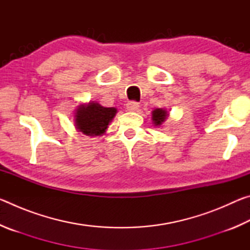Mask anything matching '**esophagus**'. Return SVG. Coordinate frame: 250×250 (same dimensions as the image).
<instances>
[{"label":"esophagus","mask_w":250,"mask_h":250,"mask_svg":"<svg viewBox=\"0 0 250 250\" xmlns=\"http://www.w3.org/2000/svg\"><path fill=\"white\" fill-rule=\"evenodd\" d=\"M139 107H140V105H139L138 103H134V101H129V103L126 104V109H128L129 111H137Z\"/></svg>","instance_id":"obj_1"}]
</instances>
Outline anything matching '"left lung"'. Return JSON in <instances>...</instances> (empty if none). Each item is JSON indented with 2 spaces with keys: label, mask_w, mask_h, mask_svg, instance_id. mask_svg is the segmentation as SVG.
Wrapping results in <instances>:
<instances>
[{
  "label": "left lung",
  "mask_w": 250,
  "mask_h": 250,
  "mask_svg": "<svg viewBox=\"0 0 250 250\" xmlns=\"http://www.w3.org/2000/svg\"><path fill=\"white\" fill-rule=\"evenodd\" d=\"M167 109H163V108H156L154 109L153 111H152V124L154 125V126L156 128H160L161 125H162L166 120L167 119Z\"/></svg>",
  "instance_id": "8db88e82"
}]
</instances>
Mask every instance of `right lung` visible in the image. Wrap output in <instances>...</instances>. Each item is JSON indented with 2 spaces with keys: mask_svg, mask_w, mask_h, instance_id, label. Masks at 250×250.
<instances>
[{
  "mask_svg": "<svg viewBox=\"0 0 250 250\" xmlns=\"http://www.w3.org/2000/svg\"><path fill=\"white\" fill-rule=\"evenodd\" d=\"M116 108H105L97 101L80 104L74 112L75 126L84 135L95 137L105 133L110 122L116 117Z\"/></svg>",
  "mask_w": 250,
  "mask_h": 250,
  "instance_id": "obj_1",
  "label": "right lung"
}]
</instances>
